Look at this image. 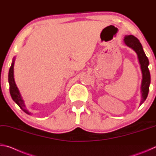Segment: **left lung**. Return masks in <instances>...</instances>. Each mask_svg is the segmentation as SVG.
Segmentation results:
<instances>
[{"label": "left lung", "instance_id": "1", "mask_svg": "<svg viewBox=\"0 0 156 156\" xmlns=\"http://www.w3.org/2000/svg\"><path fill=\"white\" fill-rule=\"evenodd\" d=\"M124 41H125V43L126 45L136 52L137 55H138L140 65L142 73V80L141 84L142 99L140 104V105H141L147 98L148 94H149L150 83H151V76H150V72L149 68H148V66L149 64V60H148V58L145 54L141 43H140L139 40L136 37L133 35L125 36Z\"/></svg>", "mask_w": 156, "mask_h": 156}]
</instances>
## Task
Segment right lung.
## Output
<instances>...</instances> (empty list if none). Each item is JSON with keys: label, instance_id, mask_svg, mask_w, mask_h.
<instances>
[{"label": "right lung", "instance_id": "right-lung-1", "mask_svg": "<svg viewBox=\"0 0 156 156\" xmlns=\"http://www.w3.org/2000/svg\"><path fill=\"white\" fill-rule=\"evenodd\" d=\"M14 58L13 60L11 67L9 68V75H8V80L9 83V92L11 94V96L14 101L16 103L23 112H25L27 114H30V113L26 109L24 101L22 98V96L20 94V91L18 90L16 84L15 83L14 78Z\"/></svg>", "mask_w": 156, "mask_h": 156}]
</instances>
